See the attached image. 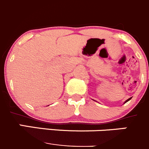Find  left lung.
<instances>
[{
	"label": "left lung",
	"mask_w": 149,
	"mask_h": 149,
	"mask_svg": "<svg viewBox=\"0 0 149 149\" xmlns=\"http://www.w3.org/2000/svg\"><path fill=\"white\" fill-rule=\"evenodd\" d=\"M131 98H132V97H130L129 99H127V100L125 101V102H124V104H125V103H126V102H128V101H129V100H131Z\"/></svg>",
	"instance_id": "obj_1"
}]
</instances>
